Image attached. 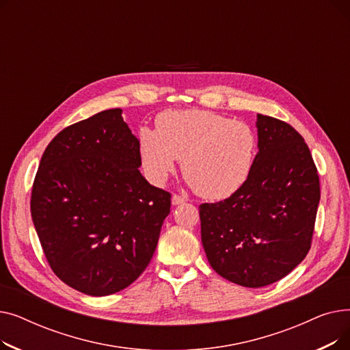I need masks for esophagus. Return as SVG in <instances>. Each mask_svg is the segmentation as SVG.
<instances>
[{
	"label": "esophagus",
	"mask_w": 350,
	"mask_h": 350,
	"mask_svg": "<svg viewBox=\"0 0 350 350\" xmlns=\"http://www.w3.org/2000/svg\"><path fill=\"white\" fill-rule=\"evenodd\" d=\"M186 201H187V200H186L185 197L177 196V194H174V196L172 197V204H173V206H180V204H185Z\"/></svg>",
	"instance_id": "34e87169"
}]
</instances>
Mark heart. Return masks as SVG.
<instances>
[{
  "mask_svg": "<svg viewBox=\"0 0 350 350\" xmlns=\"http://www.w3.org/2000/svg\"><path fill=\"white\" fill-rule=\"evenodd\" d=\"M256 154L252 129L210 110H165L156 129L139 131V157L144 176L156 186L181 170L198 196L224 200L245 185Z\"/></svg>",
  "mask_w": 350,
  "mask_h": 350,
  "instance_id": "1",
  "label": "heart"
}]
</instances>
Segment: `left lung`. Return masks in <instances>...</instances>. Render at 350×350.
Instances as JSON below:
<instances>
[{"mask_svg":"<svg viewBox=\"0 0 350 350\" xmlns=\"http://www.w3.org/2000/svg\"><path fill=\"white\" fill-rule=\"evenodd\" d=\"M258 153L245 185L200 206L201 243L213 269L247 288L280 281L306 256L321 200L319 176L291 124L256 115Z\"/></svg>","mask_w":350,"mask_h":350,"instance_id":"obj_1","label":"left lung"}]
</instances>
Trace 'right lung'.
<instances>
[{
    "mask_svg": "<svg viewBox=\"0 0 350 350\" xmlns=\"http://www.w3.org/2000/svg\"><path fill=\"white\" fill-rule=\"evenodd\" d=\"M140 165L139 139L122 109L68 126L45 149L31 215L52 271L70 288L106 297L149 265L172 196Z\"/></svg>",
    "mask_w": 350,
    "mask_h": 350,
    "instance_id": "1",
    "label": "right lung"
}]
</instances>
